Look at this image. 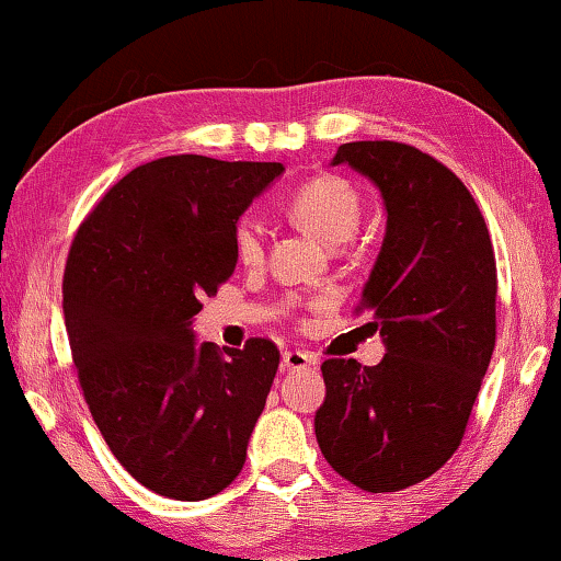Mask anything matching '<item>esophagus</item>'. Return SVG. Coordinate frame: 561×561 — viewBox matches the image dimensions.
Listing matches in <instances>:
<instances>
[{
	"mask_svg": "<svg viewBox=\"0 0 561 561\" xmlns=\"http://www.w3.org/2000/svg\"><path fill=\"white\" fill-rule=\"evenodd\" d=\"M317 360L312 355L302 353V350H289V353L282 355V370L295 373V370H307V367H314Z\"/></svg>",
	"mask_w": 561,
	"mask_h": 561,
	"instance_id": "obj_1",
	"label": "esophagus"
}]
</instances>
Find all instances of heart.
<instances>
[{
	"mask_svg": "<svg viewBox=\"0 0 561 561\" xmlns=\"http://www.w3.org/2000/svg\"><path fill=\"white\" fill-rule=\"evenodd\" d=\"M287 211L299 227L317 233L328 244H342L360 227L363 198L353 183L340 175H317L291 191ZM233 254L241 264H259L264 259L266 229L259 216L241 214L231 231Z\"/></svg>",
	"mask_w": 561,
	"mask_h": 561,
	"instance_id": "1",
	"label": "heart"
}]
</instances>
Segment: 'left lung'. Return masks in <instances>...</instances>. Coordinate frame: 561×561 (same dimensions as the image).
Returning <instances> with one entry per match:
<instances>
[{
	"instance_id": "obj_1",
	"label": "left lung",
	"mask_w": 561,
	"mask_h": 561,
	"mask_svg": "<svg viewBox=\"0 0 561 561\" xmlns=\"http://www.w3.org/2000/svg\"><path fill=\"white\" fill-rule=\"evenodd\" d=\"M340 163L378 186L388 214L360 299L386 357L322 363L314 436L342 479L382 494L428 479L463 438L496 345V259L473 196L433 156L357 140Z\"/></svg>"
}]
</instances>
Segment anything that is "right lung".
<instances>
[{"instance_id":"obj_1","label":"right lung","mask_w":561,"mask_h":561,"mask_svg":"<svg viewBox=\"0 0 561 561\" xmlns=\"http://www.w3.org/2000/svg\"><path fill=\"white\" fill-rule=\"evenodd\" d=\"M282 163L165 156L138 165L75 233L65 328L93 421L138 483L201 501L237 479L279 367L274 342L194 340L237 270L231 231Z\"/></svg>"}]
</instances>
